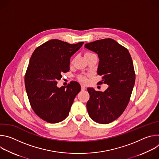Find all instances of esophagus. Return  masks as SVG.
Listing matches in <instances>:
<instances>
[{
    "instance_id": "1",
    "label": "esophagus",
    "mask_w": 159,
    "mask_h": 159,
    "mask_svg": "<svg viewBox=\"0 0 159 159\" xmlns=\"http://www.w3.org/2000/svg\"><path fill=\"white\" fill-rule=\"evenodd\" d=\"M86 89L85 87L84 86V85H81V90H82V91H84V90H85Z\"/></svg>"
}]
</instances>
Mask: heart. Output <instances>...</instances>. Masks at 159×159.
Instances as JSON below:
<instances>
[{"instance_id": "1", "label": "heart", "mask_w": 159, "mask_h": 159, "mask_svg": "<svg viewBox=\"0 0 159 159\" xmlns=\"http://www.w3.org/2000/svg\"><path fill=\"white\" fill-rule=\"evenodd\" d=\"M90 55H91V53H85L84 54V57H87ZM77 79L80 82H82L83 84H85V83L87 82V76H86L85 75H78Z\"/></svg>"}]
</instances>
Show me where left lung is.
<instances>
[{
	"label": "left lung",
	"mask_w": 159,
	"mask_h": 159,
	"mask_svg": "<svg viewBox=\"0 0 159 159\" xmlns=\"http://www.w3.org/2000/svg\"><path fill=\"white\" fill-rule=\"evenodd\" d=\"M85 47L98 55L97 73L102 76L98 84L109 87L104 92L87 88V109L95 122L108 124L122 115L129 101L135 82L133 61L128 50L111 38L87 43Z\"/></svg>",
	"instance_id": "8db88e82"
}]
</instances>
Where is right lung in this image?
<instances>
[{
    "label": "right lung",
    "instance_id": "add662e5",
    "mask_svg": "<svg viewBox=\"0 0 159 159\" xmlns=\"http://www.w3.org/2000/svg\"><path fill=\"white\" fill-rule=\"evenodd\" d=\"M83 44L51 39L36 48L31 57L25 78L26 90L32 109L45 121L57 123L69 116L80 85L71 81L58 87L57 82L69 71L70 58Z\"/></svg>",
    "mask_w": 159,
    "mask_h": 159
}]
</instances>
